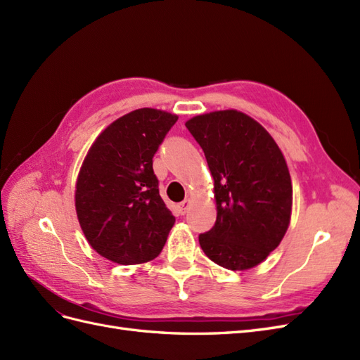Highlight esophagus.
<instances>
[{
    "label": "esophagus",
    "instance_id": "1",
    "mask_svg": "<svg viewBox=\"0 0 360 360\" xmlns=\"http://www.w3.org/2000/svg\"><path fill=\"white\" fill-rule=\"evenodd\" d=\"M188 207H189V200L181 201V202L179 204V213H180V214L186 213V212H188Z\"/></svg>",
    "mask_w": 360,
    "mask_h": 360
}]
</instances>
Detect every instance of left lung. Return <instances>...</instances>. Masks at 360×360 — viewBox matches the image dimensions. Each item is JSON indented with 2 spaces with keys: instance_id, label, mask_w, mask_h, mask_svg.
<instances>
[{
  "instance_id": "obj_1",
  "label": "left lung",
  "mask_w": 360,
  "mask_h": 360,
  "mask_svg": "<svg viewBox=\"0 0 360 360\" xmlns=\"http://www.w3.org/2000/svg\"><path fill=\"white\" fill-rule=\"evenodd\" d=\"M186 127L214 180L216 222L198 237L204 254L230 270L259 264L290 224L292 188L284 156L263 126L234 110L197 115Z\"/></svg>"
}]
</instances>
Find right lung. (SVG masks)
I'll list each match as a JSON object with an SVG mask.
<instances>
[{
    "mask_svg": "<svg viewBox=\"0 0 360 360\" xmlns=\"http://www.w3.org/2000/svg\"><path fill=\"white\" fill-rule=\"evenodd\" d=\"M177 115L141 108L108 126L86 155L75 205L86 240L118 264L156 258L176 217L159 195L153 156Z\"/></svg>",
    "mask_w": 360,
    "mask_h": 360,
    "instance_id": "obj_1",
    "label": "right lung"
}]
</instances>
